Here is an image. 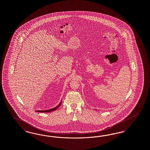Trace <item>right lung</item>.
<instances>
[{
  "label": "right lung",
  "mask_w": 150,
  "mask_h": 150,
  "mask_svg": "<svg viewBox=\"0 0 150 150\" xmlns=\"http://www.w3.org/2000/svg\"><path fill=\"white\" fill-rule=\"evenodd\" d=\"M62 104V100H61V102H60V103H59V105H58L57 106H56L54 108H51L50 109H48V110H35L36 112H41V113H49V112H52V111H54L55 110H56V109H57L58 108H59V107H60V105H61Z\"/></svg>",
  "instance_id": "1"
}]
</instances>
